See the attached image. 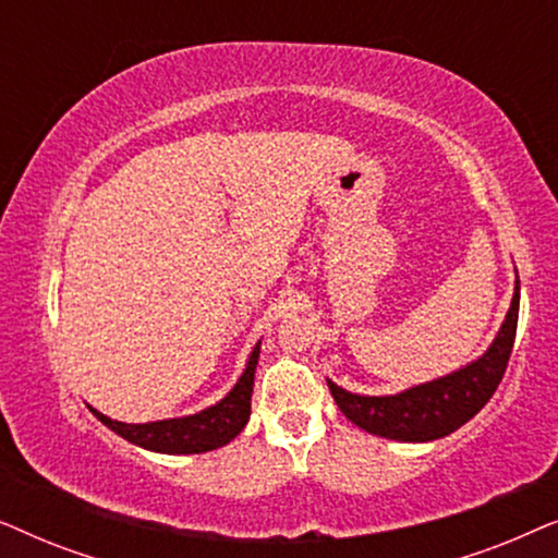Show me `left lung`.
<instances>
[{"label": "left lung", "instance_id": "1", "mask_svg": "<svg viewBox=\"0 0 558 558\" xmlns=\"http://www.w3.org/2000/svg\"><path fill=\"white\" fill-rule=\"evenodd\" d=\"M518 302H521V281H515L513 302L493 345L464 368L393 396L350 393L327 380L335 403L350 422L376 437L396 441H432L447 437L468 424L490 401L502 380L515 342Z\"/></svg>", "mask_w": 558, "mask_h": 558}]
</instances>
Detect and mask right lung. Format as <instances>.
Segmentation results:
<instances>
[{"mask_svg":"<svg viewBox=\"0 0 558 558\" xmlns=\"http://www.w3.org/2000/svg\"><path fill=\"white\" fill-rule=\"evenodd\" d=\"M258 350L262 342L251 350L246 368H243L241 378L228 391L223 399L213 407L197 411V414L180 416V418H162V422H147V424H124L117 418L104 416L101 411H94L98 422L117 432L119 437L132 441L136 447L149 449V452L162 454H201L210 452L228 445V441L239 437L251 416V393H254V373L258 365Z\"/></svg>","mask_w":558,"mask_h":558,"instance_id":"add662e5","label":"right lung"}]
</instances>
